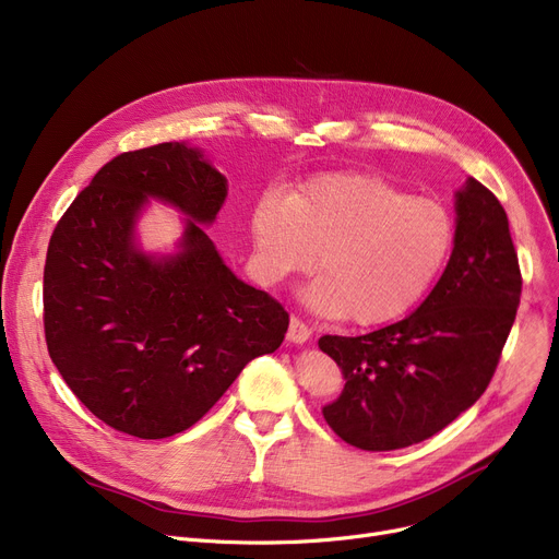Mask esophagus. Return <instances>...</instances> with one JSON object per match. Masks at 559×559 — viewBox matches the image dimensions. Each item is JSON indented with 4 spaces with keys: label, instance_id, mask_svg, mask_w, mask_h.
<instances>
[{
    "label": "esophagus",
    "instance_id": "1",
    "mask_svg": "<svg viewBox=\"0 0 559 559\" xmlns=\"http://www.w3.org/2000/svg\"><path fill=\"white\" fill-rule=\"evenodd\" d=\"M310 335H312V331L304 324V321H301L299 317H292V319H289L287 340H292V342H306V340H310Z\"/></svg>",
    "mask_w": 559,
    "mask_h": 559
}]
</instances>
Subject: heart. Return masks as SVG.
Here are the masks:
<instances>
[{"instance_id":"b5f03b06","label":"heart","mask_w":559,"mask_h":559,"mask_svg":"<svg viewBox=\"0 0 559 559\" xmlns=\"http://www.w3.org/2000/svg\"><path fill=\"white\" fill-rule=\"evenodd\" d=\"M251 238L264 283L310 274L321 255L308 304L373 326L426 299L455 247V219L442 201L415 197L383 176L329 174L287 201L264 197Z\"/></svg>"}]
</instances>
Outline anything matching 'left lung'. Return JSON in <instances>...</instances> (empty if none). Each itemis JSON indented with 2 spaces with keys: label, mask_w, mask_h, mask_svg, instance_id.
Instances as JSON below:
<instances>
[{
  "label": "left lung",
  "mask_w": 559,
  "mask_h": 559,
  "mask_svg": "<svg viewBox=\"0 0 559 559\" xmlns=\"http://www.w3.org/2000/svg\"><path fill=\"white\" fill-rule=\"evenodd\" d=\"M455 209L451 260L417 312L367 335L319 340L346 380L324 419L350 447L424 442L483 396L501 360L523 285L508 215L476 179Z\"/></svg>",
  "instance_id": "1"
}]
</instances>
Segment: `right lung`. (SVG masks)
<instances>
[{
    "instance_id": "right-lung-1",
    "label": "right lung",
    "mask_w": 559,
    "mask_h": 559,
    "mask_svg": "<svg viewBox=\"0 0 559 559\" xmlns=\"http://www.w3.org/2000/svg\"><path fill=\"white\" fill-rule=\"evenodd\" d=\"M146 195L195 219L174 259L132 247ZM224 197L226 179L197 150L160 142L108 160L51 233L43 285L49 358L115 430L140 439L188 430L287 333V310L235 276L197 224H211Z\"/></svg>"
}]
</instances>
